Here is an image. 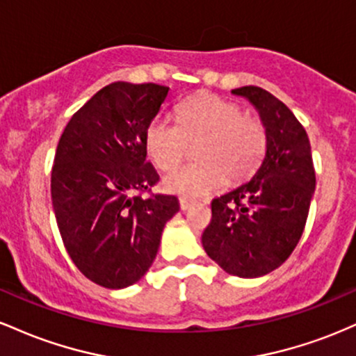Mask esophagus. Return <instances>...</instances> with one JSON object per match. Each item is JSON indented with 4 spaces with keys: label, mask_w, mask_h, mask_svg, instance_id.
<instances>
[{
    "label": "esophagus",
    "mask_w": 356,
    "mask_h": 356,
    "mask_svg": "<svg viewBox=\"0 0 356 356\" xmlns=\"http://www.w3.org/2000/svg\"><path fill=\"white\" fill-rule=\"evenodd\" d=\"M192 204H194V202L189 201V199H186V197H181V199H179V206H181V209H182V211H187V209H189V207L192 206Z\"/></svg>",
    "instance_id": "34e87169"
}]
</instances>
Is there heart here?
<instances>
[{
    "instance_id": "1",
    "label": "heart",
    "mask_w": 356,
    "mask_h": 356,
    "mask_svg": "<svg viewBox=\"0 0 356 356\" xmlns=\"http://www.w3.org/2000/svg\"><path fill=\"white\" fill-rule=\"evenodd\" d=\"M177 118L174 124L157 117L145 130L147 154L162 170L177 165L189 144L201 142L195 150L201 162L177 167L164 177V187L174 194L199 197L219 191L227 177L244 181L266 155V129L234 102L201 93L179 105Z\"/></svg>"
}]
</instances>
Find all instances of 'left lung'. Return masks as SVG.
Returning <instances> with one entry per match:
<instances>
[{
	"instance_id": "left-lung-1",
	"label": "left lung",
	"mask_w": 356,
	"mask_h": 356,
	"mask_svg": "<svg viewBox=\"0 0 356 356\" xmlns=\"http://www.w3.org/2000/svg\"><path fill=\"white\" fill-rule=\"evenodd\" d=\"M254 105L268 147L254 177L211 202L204 251L229 275L259 277L288 259L305 231L314 192L312 145L281 100L259 87L232 90Z\"/></svg>"
}]
</instances>
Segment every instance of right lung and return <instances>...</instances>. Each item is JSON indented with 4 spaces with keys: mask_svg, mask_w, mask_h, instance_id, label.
Masks as SVG:
<instances>
[{
    "mask_svg": "<svg viewBox=\"0 0 356 356\" xmlns=\"http://www.w3.org/2000/svg\"><path fill=\"white\" fill-rule=\"evenodd\" d=\"M169 87L115 81L73 113L51 169L56 224L75 266L93 283L122 289L152 266L175 195L142 197L159 182L145 130Z\"/></svg>",
    "mask_w": 356,
    "mask_h": 356,
    "instance_id": "right-lung-1",
    "label": "right lung"
}]
</instances>
